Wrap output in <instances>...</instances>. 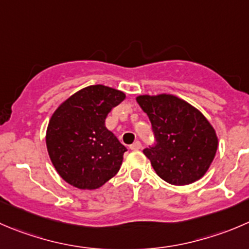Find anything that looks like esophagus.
Here are the masks:
<instances>
[{"mask_svg":"<svg viewBox=\"0 0 249 249\" xmlns=\"http://www.w3.org/2000/svg\"><path fill=\"white\" fill-rule=\"evenodd\" d=\"M141 148V142L140 141H135L134 143L130 146V149H132V151H137V149Z\"/></svg>","mask_w":249,"mask_h":249,"instance_id":"obj_1","label":"esophagus"}]
</instances>
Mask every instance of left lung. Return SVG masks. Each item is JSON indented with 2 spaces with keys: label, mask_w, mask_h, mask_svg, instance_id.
I'll return each instance as SVG.
<instances>
[{
  "label": "left lung",
  "mask_w": 249,
  "mask_h": 249,
  "mask_svg": "<svg viewBox=\"0 0 249 249\" xmlns=\"http://www.w3.org/2000/svg\"><path fill=\"white\" fill-rule=\"evenodd\" d=\"M136 101L156 136V144L143 154L157 175L176 186L203 178L218 149L215 129L203 113L170 93L140 95Z\"/></svg>",
  "instance_id": "obj_1"
}]
</instances>
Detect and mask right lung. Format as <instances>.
<instances>
[{
    "label": "right lung",
    "instance_id": "add662e5",
    "mask_svg": "<svg viewBox=\"0 0 249 249\" xmlns=\"http://www.w3.org/2000/svg\"><path fill=\"white\" fill-rule=\"evenodd\" d=\"M125 93L105 85L84 88L60 103L47 130L48 156L59 176L80 190H96L119 171L126 151L106 127Z\"/></svg>",
    "mask_w": 249,
    "mask_h": 249
}]
</instances>
